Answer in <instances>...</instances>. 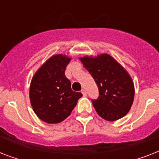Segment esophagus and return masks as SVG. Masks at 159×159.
<instances>
[{
  "label": "esophagus",
  "mask_w": 159,
  "mask_h": 159,
  "mask_svg": "<svg viewBox=\"0 0 159 159\" xmlns=\"http://www.w3.org/2000/svg\"><path fill=\"white\" fill-rule=\"evenodd\" d=\"M82 95H83V96H84V97H86V96H87V91H86V90H85V89L82 90Z\"/></svg>",
  "instance_id": "esophagus-1"
}]
</instances>
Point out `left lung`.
<instances>
[{"label": "left lung", "mask_w": 159, "mask_h": 159, "mask_svg": "<svg viewBox=\"0 0 159 159\" xmlns=\"http://www.w3.org/2000/svg\"><path fill=\"white\" fill-rule=\"evenodd\" d=\"M80 59L98 87L99 97L92 101L97 114L108 121L125 116L134 96L133 81L128 72L109 54Z\"/></svg>", "instance_id": "1"}]
</instances>
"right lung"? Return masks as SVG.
Instances as JSON below:
<instances>
[{"label":"right lung","instance_id":"right-lung-1","mask_svg":"<svg viewBox=\"0 0 159 159\" xmlns=\"http://www.w3.org/2000/svg\"><path fill=\"white\" fill-rule=\"evenodd\" d=\"M71 58L53 55L36 72L30 88L31 106L41 120L57 124L64 120L73 110L81 92H73L65 70Z\"/></svg>","mask_w":159,"mask_h":159}]
</instances>
